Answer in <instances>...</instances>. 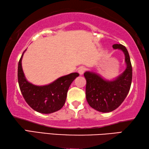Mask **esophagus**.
Here are the masks:
<instances>
[{"label": "esophagus", "instance_id": "obj_1", "mask_svg": "<svg viewBox=\"0 0 149 149\" xmlns=\"http://www.w3.org/2000/svg\"><path fill=\"white\" fill-rule=\"evenodd\" d=\"M85 70H86V68H85L84 66H81V67H79V68H78V72H79V74L80 75H82V74H84V73L85 72Z\"/></svg>", "mask_w": 149, "mask_h": 149}]
</instances>
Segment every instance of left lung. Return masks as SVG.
<instances>
[{
	"label": "left lung",
	"instance_id": "left-lung-1",
	"mask_svg": "<svg viewBox=\"0 0 149 149\" xmlns=\"http://www.w3.org/2000/svg\"><path fill=\"white\" fill-rule=\"evenodd\" d=\"M113 49H120L125 56L127 68L116 79L108 81L99 75L86 72V99L91 107L101 112H110L116 109L125 100L130 91L132 81V66L127 49L121 44H115Z\"/></svg>",
	"mask_w": 149,
	"mask_h": 149
}]
</instances>
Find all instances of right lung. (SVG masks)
Instances as JSON below:
<instances>
[{
	"instance_id": "obj_1",
	"label": "right lung",
	"mask_w": 149,
	"mask_h": 149,
	"mask_svg": "<svg viewBox=\"0 0 149 149\" xmlns=\"http://www.w3.org/2000/svg\"><path fill=\"white\" fill-rule=\"evenodd\" d=\"M22 56L23 54L18 62L17 80L26 102L34 110L42 114H50L61 109L65 104L68 90L79 74L72 73L58 78L49 85L36 86L27 81L24 76L22 67Z\"/></svg>"
}]
</instances>
